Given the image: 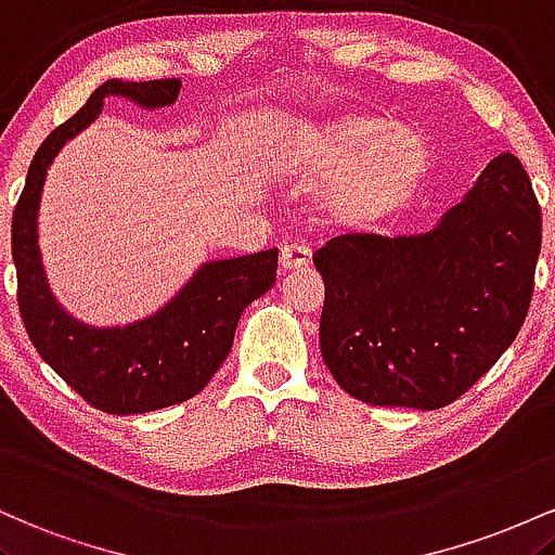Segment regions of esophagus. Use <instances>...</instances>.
<instances>
[{
    "label": "esophagus",
    "mask_w": 555,
    "mask_h": 555,
    "mask_svg": "<svg viewBox=\"0 0 555 555\" xmlns=\"http://www.w3.org/2000/svg\"><path fill=\"white\" fill-rule=\"evenodd\" d=\"M309 244H304V241H288V244H283V248H280V267L283 270H298V267L309 264Z\"/></svg>",
    "instance_id": "esophagus-1"
}]
</instances>
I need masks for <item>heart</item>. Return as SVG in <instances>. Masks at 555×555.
<instances>
[{"mask_svg":"<svg viewBox=\"0 0 555 555\" xmlns=\"http://www.w3.org/2000/svg\"><path fill=\"white\" fill-rule=\"evenodd\" d=\"M427 149L414 130L348 117L335 122L314 157L320 178L330 185L325 209L340 222H375L414 194L425 176Z\"/></svg>","mask_w":555,"mask_h":555,"instance_id":"heart-1","label":"heart"}]
</instances>
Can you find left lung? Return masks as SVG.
I'll return each mask as SVG.
<instances>
[{"label":"left lung","mask_w":555,"mask_h":555,"mask_svg":"<svg viewBox=\"0 0 555 555\" xmlns=\"http://www.w3.org/2000/svg\"><path fill=\"white\" fill-rule=\"evenodd\" d=\"M540 244L538 196L508 152L425 235L330 238L314 267L335 383L372 406L429 412L462 398L525 325Z\"/></svg>","instance_id":"left-lung-1"}]
</instances>
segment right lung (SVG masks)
<instances>
[{"instance_id": "obj_1", "label": "right lung", "mask_w": 555, "mask_h": 555, "mask_svg": "<svg viewBox=\"0 0 555 555\" xmlns=\"http://www.w3.org/2000/svg\"><path fill=\"white\" fill-rule=\"evenodd\" d=\"M178 93V78L99 86L70 120L43 139L12 211L17 309L30 344L86 403L107 414L154 412L202 393L230 353L241 311L267 294L278 275V248L209 261L167 307L128 327L83 325L49 294L36 244V215L54 154L96 120L104 96H128L154 109L176 102Z\"/></svg>"}]
</instances>
